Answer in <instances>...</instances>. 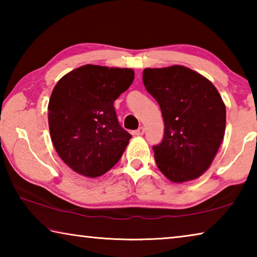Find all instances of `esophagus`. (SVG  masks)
I'll return each mask as SVG.
<instances>
[{
	"label": "esophagus",
	"mask_w": 257,
	"mask_h": 257,
	"mask_svg": "<svg viewBox=\"0 0 257 257\" xmlns=\"http://www.w3.org/2000/svg\"><path fill=\"white\" fill-rule=\"evenodd\" d=\"M144 134H145V128L144 127H139L137 130L133 132L134 136H143Z\"/></svg>",
	"instance_id": "34e87169"
}]
</instances>
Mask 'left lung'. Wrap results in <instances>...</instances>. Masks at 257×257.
I'll return each instance as SVG.
<instances>
[{
	"instance_id": "1",
	"label": "left lung",
	"mask_w": 257,
	"mask_h": 257,
	"mask_svg": "<svg viewBox=\"0 0 257 257\" xmlns=\"http://www.w3.org/2000/svg\"><path fill=\"white\" fill-rule=\"evenodd\" d=\"M143 82L164 121L163 141L153 147L156 165L175 184L198 179L211 167L224 136L222 97L207 78L178 64L144 69Z\"/></svg>"
}]
</instances>
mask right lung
<instances>
[{"label":"right lung","mask_w":257,"mask_h":257,"mask_svg":"<svg viewBox=\"0 0 257 257\" xmlns=\"http://www.w3.org/2000/svg\"><path fill=\"white\" fill-rule=\"evenodd\" d=\"M134 77L129 68L86 64L56 82L47 106L50 135L59 156L75 172L99 177L123 154L132 135L119 124L113 103Z\"/></svg>","instance_id":"obj_1"}]
</instances>
